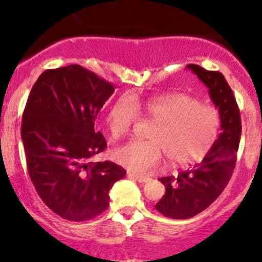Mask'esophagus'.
<instances>
[{"label":"esophagus","instance_id":"1","mask_svg":"<svg viewBox=\"0 0 262 262\" xmlns=\"http://www.w3.org/2000/svg\"><path fill=\"white\" fill-rule=\"evenodd\" d=\"M128 176H129V177H133V179H135L138 182H140V183L148 182L149 180H150L149 176H143V175H139V173L130 172V171H129V172H128Z\"/></svg>","mask_w":262,"mask_h":262}]
</instances>
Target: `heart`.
Returning a JSON list of instances; mask_svg holds the SVG:
<instances>
[{"label": "heart", "instance_id": "b5f03b06", "mask_svg": "<svg viewBox=\"0 0 262 262\" xmlns=\"http://www.w3.org/2000/svg\"><path fill=\"white\" fill-rule=\"evenodd\" d=\"M140 116L155 121L150 140H133L114 151V158L137 173L152 172L164 164L185 165L203 158L217 140L221 117L215 108L201 104L186 93H166L140 98L123 96L108 111L106 124L113 139L129 133Z\"/></svg>", "mask_w": 262, "mask_h": 262}]
</instances>
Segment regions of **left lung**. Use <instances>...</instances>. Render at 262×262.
<instances>
[{
  "mask_svg": "<svg viewBox=\"0 0 262 262\" xmlns=\"http://www.w3.org/2000/svg\"><path fill=\"white\" fill-rule=\"evenodd\" d=\"M186 69L197 75L208 87L210 100L221 117L222 133L202 161L180 172L177 177L159 179L166 192L155 204V208L165 217L173 219L194 217L209 207L224 191L235 167L242 135L239 108L223 75L194 64L187 65Z\"/></svg>",
  "mask_w": 262,
  "mask_h": 262,
  "instance_id": "obj_1",
  "label": "left lung"
}]
</instances>
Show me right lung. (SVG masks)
Here are the masks:
<instances>
[{
    "label": "right lung",
    "mask_w": 262,
    "mask_h": 262,
    "mask_svg": "<svg viewBox=\"0 0 262 262\" xmlns=\"http://www.w3.org/2000/svg\"><path fill=\"white\" fill-rule=\"evenodd\" d=\"M113 92L92 71L69 65L45 70L29 93L20 129L29 177L43 202L68 221L101 214L127 173L112 161H90L107 146L95 121Z\"/></svg>",
    "instance_id": "right-lung-1"
}]
</instances>
